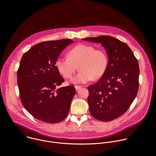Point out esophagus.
I'll return each instance as SVG.
<instances>
[{
	"label": "esophagus",
	"instance_id": "esophagus-1",
	"mask_svg": "<svg viewBox=\"0 0 156 156\" xmlns=\"http://www.w3.org/2000/svg\"><path fill=\"white\" fill-rule=\"evenodd\" d=\"M75 87V89H76V90H79V89H80L81 87H82L83 86H80V85H76Z\"/></svg>",
	"mask_w": 156,
	"mask_h": 156
}]
</instances>
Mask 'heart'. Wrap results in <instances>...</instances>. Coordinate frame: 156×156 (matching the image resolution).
<instances>
[{"label":"heart","instance_id":"b5f03b06","mask_svg":"<svg viewBox=\"0 0 156 156\" xmlns=\"http://www.w3.org/2000/svg\"><path fill=\"white\" fill-rule=\"evenodd\" d=\"M108 56L105 50L94 46L80 44L71 49L68 57H59L55 61V67L65 78H70L77 70L78 74L72 79L74 83H85L93 78H100L105 72Z\"/></svg>","mask_w":156,"mask_h":156}]
</instances>
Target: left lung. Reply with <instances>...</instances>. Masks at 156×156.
<instances>
[{
  "label": "left lung",
  "instance_id": "obj_1",
  "mask_svg": "<svg viewBox=\"0 0 156 156\" xmlns=\"http://www.w3.org/2000/svg\"><path fill=\"white\" fill-rule=\"evenodd\" d=\"M82 39L101 44L108 58L107 68L101 78L88 86L90 112L101 121L116 119L126 112L137 95L138 60L126 44L114 37L100 36Z\"/></svg>",
  "mask_w": 156,
  "mask_h": 156
}]
</instances>
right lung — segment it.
<instances>
[{
	"label": "right lung",
	"mask_w": 156,
	"mask_h": 156,
	"mask_svg": "<svg viewBox=\"0 0 156 156\" xmlns=\"http://www.w3.org/2000/svg\"><path fill=\"white\" fill-rule=\"evenodd\" d=\"M72 39L38 43L26 52L17 71V84L22 104L34 118L56 123L67 116L76 93L74 86L56 87L64 79L55 67V61Z\"/></svg>",
	"instance_id": "right-lung-1"
}]
</instances>
